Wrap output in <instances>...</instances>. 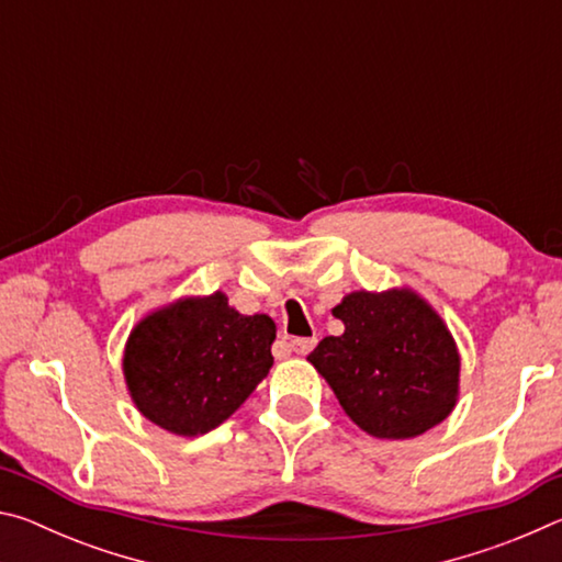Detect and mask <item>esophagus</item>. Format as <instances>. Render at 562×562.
Wrapping results in <instances>:
<instances>
[{
  "instance_id": "obj_1",
  "label": "esophagus",
  "mask_w": 562,
  "mask_h": 562,
  "mask_svg": "<svg viewBox=\"0 0 562 562\" xmlns=\"http://www.w3.org/2000/svg\"><path fill=\"white\" fill-rule=\"evenodd\" d=\"M315 345H317V337H294L290 341V349L294 355H310V351L315 349Z\"/></svg>"
}]
</instances>
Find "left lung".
Wrapping results in <instances>:
<instances>
[{
	"label": "left lung",
	"mask_w": 562,
	"mask_h": 562,
	"mask_svg": "<svg viewBox=\"0 0 562 562\" xmlns=\"http://www.w3.org/2000/svg\"><path fill=\"white\" fill-rule=\"evenodd\" d=\"M345 331L325 337L307 361L341 408L376 439H414L441 424L459 402L456 339L412 288L357 290L331 310Z\"/></svg>",
	"instance_id": "obj_1"
}]
</instances>
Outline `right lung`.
<instances>
[{
  "mask_svg": "<svg viewBox=\"0 0 562 562\" xmlns=\"http://www.w3.org/2000/svg\"><path fill=\"white\" fill-rule=\"evenodd\" d=\"M274 335L268 315H240L225 292L180 297L131 329L123 379L148 422L190 439L231 418L268 376Z\"/></svg>",
  "mask_w": 562,
  "mask_h": 562,
  "instance_id": "obj_1",
  "label": "right lung"
}]
</instances>
